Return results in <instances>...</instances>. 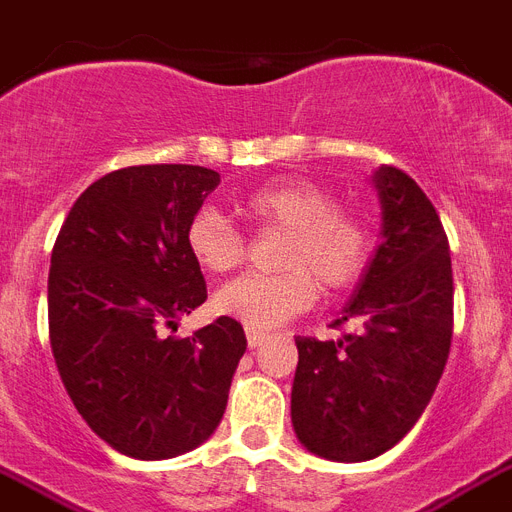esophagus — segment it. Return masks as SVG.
<instances>
[{
  "label": "esophagus",
  "instance_id": "esophagus-1",
  "mask_svg": "<svg viewBox=\"0 0 512 512\" xmlns=\"http://www.w3.org/2000/svg\"><path fill=\"white\" fill-rule=\"evenodd\" d=\"M265 339H268V334H263V331H247V342L252 350H255V347H260Z\"/></svg>",
  "mask_w": 512,
  "mask_h": 512
}]
</instances>
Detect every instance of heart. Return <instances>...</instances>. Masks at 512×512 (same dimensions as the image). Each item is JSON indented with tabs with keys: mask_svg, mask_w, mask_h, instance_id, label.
<instances>
[{
	"mask_svg": "<svg viewBox=\"0 0 512 512\" xmlns=\"http://www.w3.org/2000/svg\"><path fill=\"white\" fill-rule=\"evenodd\" d=\"M255 226L284 228L278 265L284 273H247L215 292V313L252 331H270L305 313L326 292L347 289L368 260V231L355 215L336 210L326 189L305 181H278L249 191L239 205ZM186 249L207 273H226L244 260V239L226 215L202 207L186 226Z\"/></svg>",
	"mask_w": 512,
	"mask_h": 512,
	"instance_id": "obj_1",
	"label": "heart"
}]
</instances>
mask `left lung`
<instances>
[{
  "instance_id": "8db88e82",
  "label": "left lung",
  "mask_w": 512,
  "mask_h": 512,
  "mask_svg": "<svg viewBox=\"0 0 512 512\" xmlns=\"http://www.w3.org/2000/svg\"><path fill=\"white\" fill-rule=\"evenodd\" d=\"M381 242L344 321L355 334L297 336L292 426L307 452L363 463L392 450L431 402L452 342V263L439 213L413 178L381 165Z\"/></svg>"
}]
</instances>
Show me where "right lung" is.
I'll list each match as a JSON object with an SVG mask.
<instances>
[{"label":"right lung","instance_id":"right-lung-1","mask_svg":"<svg viewBox=\"0 0 512 512\" xmlns=\"http://www.w3.org/2000/svg\"><path fill=\"white\" fill-rule=\"evenodd\" d=\"M220 176L199 165L112 170L70 207L49 268V342L70 400L112 450L168 460L226 413L242 323L173 336L207 299L186 226Z\"/></svg>","mask_w":512,"mask_h":512}]
</instances>
